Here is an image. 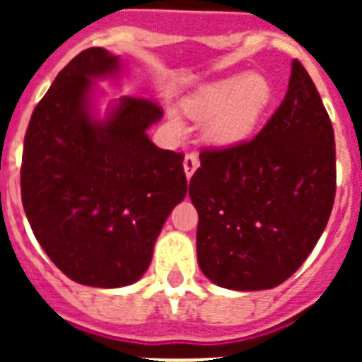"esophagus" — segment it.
Instances as JSON below:
<instances>
[{"mask_svg":"<svg viewBox=\"0 0 362 362\" xmlns=\"http://www.w3.org/2000/svg\"><path fill=\"white\" fill-rule=\"evenodd\" d=\"M197 167H199L197 153H195V152H189V153H187V156H186V158H184V170H186V176H187V178H192L193 173L197 170Z\"/></svg>","mask_w":362,"mask_h":362,"instance_id":"obj_1","label":"esophagus"}]
</instances>
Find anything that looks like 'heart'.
I'll use <instances>...</instances> for the list:
<instances>
[{
  "instance_id": "obj_1",
  "label": "heart",
  "mask_w": 362,
  "mask_h": 362,
  "mask_svg": "<svg viewBox=\"0 0 362 362\" xmlns=\"http://www.w3.org/2000/svg\"><path fill=\"white\" fill-rule=\"evenodd\" d=\"M272 99V86L263 75H235L203 88L184 103L197 120H206V135L216 144H237L252 135Z\"/></svg>"
}]
</instances>
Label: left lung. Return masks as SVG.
Masks as SVG:
<instances>
[{
  "label": "left lung",
  "mask_w": 362,
  "mask_h": 362,
  "mask_svg": "<svg viewBox=\"0 0 362 362\" xmlns=\"http://www.w3.org/2000/svg\"><path fill=\"white\" fill-rule=\"evenodd\" d=\"M199 159L189 197L203 274L237 291L280 286L325 231L337 193L334 131L303 64L293 59L286 98L257 135Z\"/></svg>",
  "instance_id": "obj_1"
}]
</instances>
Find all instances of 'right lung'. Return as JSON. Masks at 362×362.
Wrapping results in <instances>:
<instances>
[{"mask_svg": "<svg viewBox=\"0 0 362 362\" xmlns=\"http://www.w3.org/2000/svg\"><path fill=\"white\" fill-rule=\"evenodd\" d=\"M118 69L120 58L105 48L82 50L39 101L24 136L20 192L31 231L82 286L139 280L187 192L184 153L161 150L146 135L163 116L156 101L124 95L107 120L93 118L92 78Z\"/></svg>", "mask_w": 362, "mask_h": 362, "instance_id": "add662e5", "label": "right lung"}]
</instances>
